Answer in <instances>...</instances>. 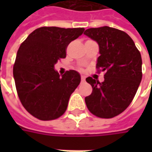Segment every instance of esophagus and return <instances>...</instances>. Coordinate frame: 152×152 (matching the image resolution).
Segmentation results:
<instances>
[{
  "mask_svg": "<svg viewBox=\"0 0 152 152\" xmlns=\"http://www.w3.org/2000/svg\"><path fill=\"white\" fill-rule=\"evenodd\" d=\"M85 80H86V77H85L84 76H81V81H82V82H84Z\"/></svg>",
  "mask_w": 152,
  "mask_h": 152,
  "instance_id": "obj_1",
  "label": "esophagus"
}]
</instances>
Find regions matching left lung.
I'll return each instance as SVG.
<instances>
[{
	"instance_id": "1",
	"label": "left lung",
	"mask_w": 152,
	"mask_h": 152,
	"mask_svg": "<svg viewBox=\"0 0 152 152\" xmlns=\"http://www.w3.org/2000/svg\"><path fill=\"white\" fill-rule=\"evenodd\" d=\"M84 34L99 44L97 67L105 72L102 83L86 78L93 88L85 99L86 106L98 117H115L127 108L137 93L142 76L141 53L132 38L115 28H89Z\"/></svg>"
}]
</instances>
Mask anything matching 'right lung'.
Listing matches in <instances>:
<instances>
[{
    "instance_id": "right-lung-1",
    "label": "right lung",
    "mask_w": 152,
    "mask_h": 152,
    "mask_svg": "<svg viewBox=\"0 0 152 152\" xmlns=\"http://www.w3.org/2000/svg\"><path fill=\"white\" fill-rule=\"evenodd\" d=\"M84 31L83 28L42 27L19 47L13 69L15 86L24 108L39 120L60 117L79 86V72L70 70L61 76L54 65L66 57V46Z\"/></svg>"
}]
</instances>
